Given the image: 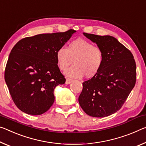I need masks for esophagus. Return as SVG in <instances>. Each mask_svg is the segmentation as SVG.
Listing matches in <instances>:
<instances>
[{
  "mask_svg": "<svg viewBox=\"0 0 146 146\" xmlns=\"http://www.w3.org/2000/svg\"><path fill=\"white\" fill-rule=\"evenodd\" d=\"M72 81H73L72 79H70V78H66V84H70V83L72 82Z\"/></svg>",
  "mask_w": 146,
  "mask_h": 146,
  "instance_id": "34e87169",
  "label": "esophagus"
}]
</instances>
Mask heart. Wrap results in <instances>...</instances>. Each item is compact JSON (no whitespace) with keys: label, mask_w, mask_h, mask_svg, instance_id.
Masks as SVG:
<instances>
[{"label":"heart","mask_w":146,"mask_h":146,"mask_svg":"<svg viewBox=\"0 0 146 146\" xmlns=\"http://www.w3.org/2000/svg\"><path fill=\"white\" fill-rule=\"evenodd\" d=\"M56 58L62 71H66L74 60L75 65L66 72L68 77L79 78L85 75L86 78H92L103 66L104 54L98 46L84 39H77L69 43L68 48L64 46L58 48Z\"/></svg>","instance_id":"obj_1"}]
</instances>
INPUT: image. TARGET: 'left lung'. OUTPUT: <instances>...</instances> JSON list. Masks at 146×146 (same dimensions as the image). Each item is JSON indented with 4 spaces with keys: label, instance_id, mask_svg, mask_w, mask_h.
<instances>
[{
    "label": "left lung",
    "instance_id": "left-lung-1",
    "mask_svg": "<svg viewBox=\"0 0 146 146\" xmlns=\"http://www.w3.org/2000/svg\"><path fill=\"white\" fill-rule=\"evenodd\" d=\"M83 34L103 50L104 61L99 72L82 83L78 102L90 116H108L121 108L135 86L136 62L130 50L114 37Z\"/></svg>",
    "mask_w": 146,
    "mask_h": 146
}]
</instances>
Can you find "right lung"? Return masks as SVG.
Here are the masks:
<instances>
[{
	"instance_id": "add662e5",
	"label": "right lung",
	"mask_w": 146,
	"mask_h": 146,
	"mask_svg": "<svg viewBox=\"0 0 146 146\" xmlns=\"http://www.w3.org/2000/svg\"><path fill=\"white\" fill-rule=\"evenodd\" d=\"M75 32L27 37L11 49L4 78L12 100L23 112L40 115L52 105L55 87L66 82L57 65L56 50Z\"/></svg>"
}]
</instances>
